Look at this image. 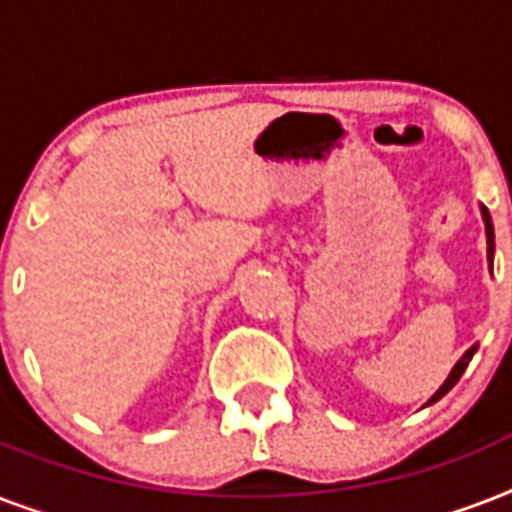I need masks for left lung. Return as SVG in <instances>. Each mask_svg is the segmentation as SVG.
<instances>
[{
	"instance_id": "left-lung-1",
	"label": "left lung",
	"mask_w": 512,
	"mask_h": 512,
	"mask_svg": "<svg viewBox=\"0 0 512 512\" xmlns=\"http://www.w3.org/2000/svg\"><path fill=\"white\" fill-rule=\"evenodd\" d=\"M481 215H484V225H486V260H489V265H492L494 263V225H492V215H489V209H486V207H481ZM476 350H478V342H476V345H473V348L465 350V356H462L460 361L454 364V369H452V372H449V377H446V380H444V385H441V388H438L436 393L430 396V401L425 406L436 404L438 398H444L446 393H449V390H452L454 385L460 382L462 372L468 369L470 358H473V353H476Z\"/></svg>"
}]
</instances>
